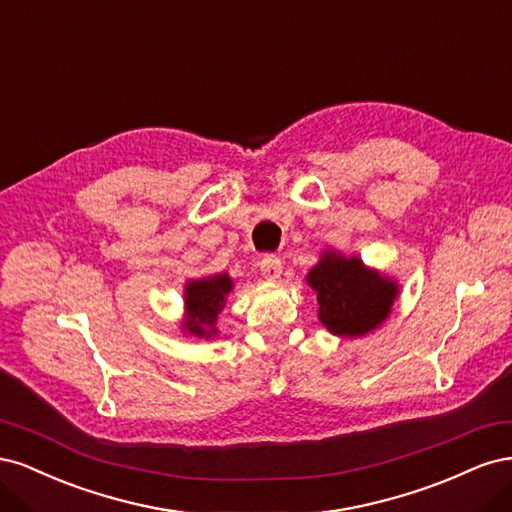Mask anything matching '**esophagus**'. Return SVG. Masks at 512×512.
Returning a JSON list of instances; mask_svg holds the SVG:
<instances>
[{
  "label": "esophagus",
  "instance_id": "obj_1",
  "mask_svg": "<svg viewBox=\"0 0 512 512\" xmlns=\"http://www.w3.org/2000/svg\"><path fill=\"white\" fill-rule=\"evenodd\" d=\"M258 265L262 277H265L267 282H277L282 277V260L277 256H262Z\"/></svg>",
  "mask_w": 512,
  "mask_h": 512
}]
</instances>
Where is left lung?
Listing matches in <instances>:
<instances>
[{
	"instance_id": "left-lung-1",
	"label": "left lung",
	"mask_w": 512,
	"mask_h": 512,
	"mask_svg": "<svg viewBox=\"0 0 512 512\" xmlns=\"http://www.w3.org/2000/svg\"><path fill=\"white\" fill-rule=\"evenodd\" d=\"M305 282L316 292L318 320L337 337L356 339L376 331L393 312L399 284L395 277L367 267L359 256L327 247Z\"/></svg>"
}]
</instances>
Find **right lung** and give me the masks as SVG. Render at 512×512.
I'll use <instances>...</instances> for the list:
<instances>
[{
	"mask_svg": "<svg viewBox=\"0 0 512 512\" xmlns=\"http://www.w3.org/2000/svg\"><path fill=\"white\" fill-rule=\"evenodd\" d=\"M235 282L228 273H215L198 280H188L183 286V320L181 333L200 339L218 337V316L226 305Z\"/></svg>",
	"mask_w": 512,
	"mask_h": 512,
	"instance_id": "obj_1",
	"label": "right lung"
}]
</instances>
